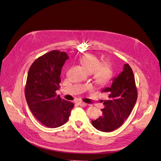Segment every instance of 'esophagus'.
Here are the masks:
<instances>
[{
	"instance_id": "1",
	"label": "esophagus",
	"mask_w": 161,
	"mask_h": 161,
	"mask_svg": "<svg viewBox=\"0 0 161 161\" xmlns=\"http://www.w3.org/2000/svg\"><path fill=\"white\" fill-rule=\"evenodd\" d=\"M78 104H79V106H81V107H86V106H87V103H84V102H80L78 103Z\"/></svg>"
}]
</instances>
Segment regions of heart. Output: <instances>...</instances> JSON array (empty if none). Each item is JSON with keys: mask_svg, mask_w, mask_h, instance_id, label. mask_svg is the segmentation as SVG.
Masks as SVG:
<instances>
[{"mask_svg": "<svg viewBox=\"0 0 161 161\" xmlns=\"http://www.w3.org/2000/svg\"><path fill=\"white\" fill-rule=\"evenodd\" d=\"M80 62L88 71L92 72L94 79L97 84L104 85L111 80L113 69L109 61H100L96 55L86 53L80 58Z\"/></svg>", "mask_w": 161, "mask_h": 161, "instance_id": "b5f03b06", "label": "heart"}]
</instances>
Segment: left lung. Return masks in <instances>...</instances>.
<instances>
[{"label":"left lung","instance_id":"1","mask_svg":"<svg viewBox=\"0 0 161 161\" xmlns=\"http://www.w3.org/2000/svg\"><path fill=\"white\" fill-rule=\"evenodd\" d=\"M102 92L108 94V100L103 102L105 108L102 110V115L92 120V124L98 130L109 132L122 125L137 100V88L130 66L124 65L123 71L113 80L111 87L103 89Z\"/></svg>","mask_w":161,"mask_h":161}]
</instances>
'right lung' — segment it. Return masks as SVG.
Segmentation results:
<instances>
[{"label":"right lung","instance_id":"right-lung-1","mask_svg":"<svg viewBox=\"0 0 161 161\" xmlns=\"http://www.w3.org/2000/svg\"><path fill=\"white\" fill-rule=\"evenodd\" d=\"M68 58L64 51L53 50L35 59L28 72L26 100L34 116L47 127L54 128L66 123L74 106L56 94L61 68Z\"/></svg>","mask_w":161,"mask_h":161}]
</instances>
